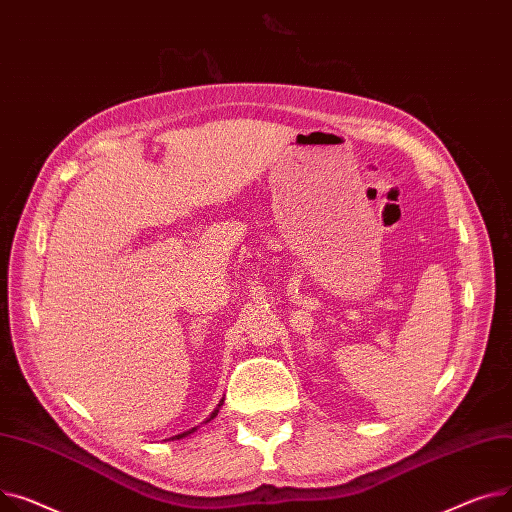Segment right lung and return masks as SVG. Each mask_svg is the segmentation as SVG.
<instances>
[{"instance_id":"add662e5","label":"right lung","mask_w":512,"mask_h":512,"mask_svg":"<svg viewBox=\"0 0 512 512\" xmlns=\"http://www.w3.org/2000/svg\"><path fill=\"white\" fill-rule=\"evenodd\" d=\"M215 415H217V411H215V413H213V415H210V419H213V417H215ZM192 432H194V430H192ZM188 434H190V432H184V434H177V436H175V438H184V436H188Z\"/></svg>"}]
</instances>
